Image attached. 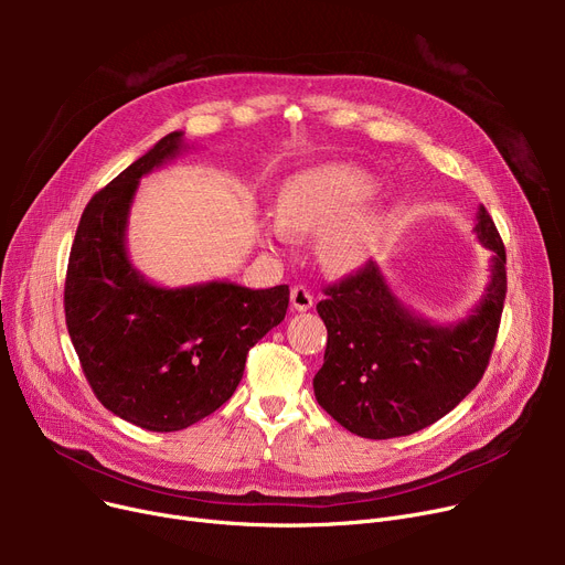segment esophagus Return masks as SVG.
Instances as JSON below:
<instances>
[{"label":"esophagus","mask_w":565,"mask_h":565,"mask_svg":"<svg viewBox=\"0 0 565 565\" xmlns=\"http://www.w3.org/2000/svg\"><path fill=\"white\" fill-rule=\"evenodd\" d=\"M290 305L295 311H309L313 307V295L307 286H292Z\"/></svg>","instance_id":"34e87169"}]
</instances>
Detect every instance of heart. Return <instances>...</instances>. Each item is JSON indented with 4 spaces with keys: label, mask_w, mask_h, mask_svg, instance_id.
I'll return each mask as SVG.
<instances>
[{
    "label": "heart",
    "mask_w": 565,
    "mask_h": 565,
    "mask_svg": "<svg viewBox=\"0 0 565 565\" xmlns=\"http://www.w3.org/2000/svg\"><path fill=\"white\" fill-rule=\"evenodd\" d=\"M377 190L375 175L358 164L332 162L290 175L279 190L277 217L267 235L320 233V254L334 270L364 263L380 231V211L362 205Z\"/></svg>",
    "instance_id": "1"
}]
</instances>
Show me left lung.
I'll return each instance as SVG.
<instances>
[{"mask_svg": "<svg viewBox=\"0 0 565 565\" xmlns=\"http://www.w3.org/2000/svg\"><path fill=\"white\" fill-rule=\"evenodd\" d=\"M473 233L492 252L490 281L456 322L439 324L405 307L375 260L324 290L328 300L316 309L328 348L313 394L350 433L369 439L417 433L449 414L483 377L507 298V252L483 205Z\"/></svg>", "mask_w": 565, "mask_h": 565, "instance_id": "left-lung-1", "label": "left lung"}]
</instances>
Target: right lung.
Segmentation results:
<instances>
[{
    "mask_svg": "<svg viewBox=\"0 0 565 565\" xmlns=\"http://www.w3.org/2000/svg\"><path fill=\"white\" fill-rule=\"evenodd\" d=\"M188 148L185 132H169L88 201L64 290L94 394L153 433L183 430L233 396L249 348L284 320L290 295L288 286L252 290L226 279L169 288L132 265L126 233L139 181Z\"/></svg>",
    "mask_w": 565,
    "mask_h": 565,
    "instance_id": "add662e5",
    "label": "right lung"
}]
</instances>
